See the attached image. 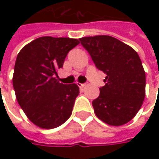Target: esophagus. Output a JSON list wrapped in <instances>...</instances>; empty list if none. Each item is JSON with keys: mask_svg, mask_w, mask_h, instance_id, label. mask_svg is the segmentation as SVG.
Masks as SVG:
<instances>
[{"mask_svg": "<svg viewBox=\"0 0 159 159\" xmlns=\"http://www.w3.org/2000/svg\"><path fill=\"white\" fill-rule=\"evenodd\" d=\"M77 85H78L80 89H82V88H84V87L87 85V83H77Z\"/></svg>", "mask_w": 159, "mask_h": 159, "instance_id": "34e87169", "label": "esophagus"}]
</instances>
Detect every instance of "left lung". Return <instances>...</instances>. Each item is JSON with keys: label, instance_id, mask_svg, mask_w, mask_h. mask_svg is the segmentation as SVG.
Instances as JSON below:
<instances>
[{"label": "left lung", "instance_id": "left-lung-1", "mask_svg": "<svg viewBox=\"0 0 159 159\" xmlns=\"http://www.w3.org/2000/svg\"><path fill=\"white\" fill-rule=\"evenodd\" d=\"M80 43L98 70L105 74V85L92 102L95 115L111 125L129 122L145 97L146 76L137 52L118 39L98 35L83 37Z\"/></svg>", "mask_w": 159, "mask_h": 159}]
</instances>
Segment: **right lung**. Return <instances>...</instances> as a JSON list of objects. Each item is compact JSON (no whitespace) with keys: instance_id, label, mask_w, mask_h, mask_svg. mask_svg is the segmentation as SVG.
Instances as JSON below:
<instances>
[{"instance_id":"obj_1","label":"right lung","mask_w":159,"mask_h":159,"mask_svg":"<svg viewBox=\"0 0 159 159\" xmlns=\"http://www.w3.org/2000/svg\"><path fill=\"white\" fill-rule=\"evenodd\" d=\"M77 39L40 37L18 53L13 74V88L18 104L34 125L57 127L70 118L80 89L65 85L55 78L64 65Z\"/></svg>"}]
</instances>
